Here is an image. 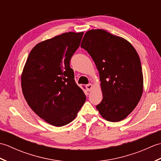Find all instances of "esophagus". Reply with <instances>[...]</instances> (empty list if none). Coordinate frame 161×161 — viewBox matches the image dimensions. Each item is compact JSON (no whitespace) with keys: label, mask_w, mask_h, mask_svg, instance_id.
Returning a JSON list of instances; mask_svg holds the SVG:
<instances>
[{"label":"esophagus","mask_w":161,"mask_h":161,"mask_svg":"<svg viewBox=\"0 0 161 161\" xmlns=\"http://www.w3.org/2000/svg\"><path fill=\"white\" fill-rule=\"evenodd\" d=\"M86 89H87L88 91H91L92 88H93V84H88L86 85Z\"/></svg>","instance_id":"1"}]
</instances>
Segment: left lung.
I'll list each match as a JSON object with an SVG mask.
<instances>
[{"label":"left lung","instance_id":"8db88e82","mask_svg":"<svg viewBox=\"0 0 161 161\" xmlns=\"http://www.w3.org/2000/svg\"><path fill=\"white\" fill-rule=\"evenodd\" d=\"M81 47L86 50L100 74L102 101L96 108L105 119L119 122L141 100L143 75L141 60L128 41L104 30L85 33Z\"/></svg>","mask_w":161,"mask_h":161}]
</instances>
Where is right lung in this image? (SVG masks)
<instances>
[{"mask_svg":"<svg viewBox=\"0 0 161 161\" xmlns=\"http://www.w3.org/2000/svg\"><path fill=\"white\" fill-rule=\"evenodd\" d=\"M83 35L66 32L39 43L23 68L20 80L27 103L37 115L54 126L69 124L86 101L70 67Z\"/></svg>","mask_w":161,"mask_h":161,"instance_id":"right-lung-1","label":"right lung"}]
</instances>
